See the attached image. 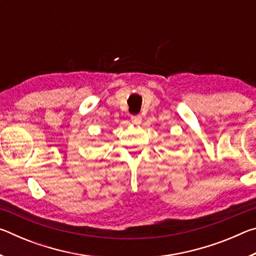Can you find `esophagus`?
<instances>
[{"label": "esophagus", "mask_w": 256, "mask_h": 256, "mask_svg": "<svg viewBox=\"0 0 256 256\" xmlns=\"http://www.w3.org/2000/svg\"><path fill=\"white\" fill-rule=\"evenodd\" d=\"M132 122H133V124H136V125L141 124V122H142V118H141V115L132 116Z\"/></svg>", "instance_id": "esophagus-1"}]
</instances>
